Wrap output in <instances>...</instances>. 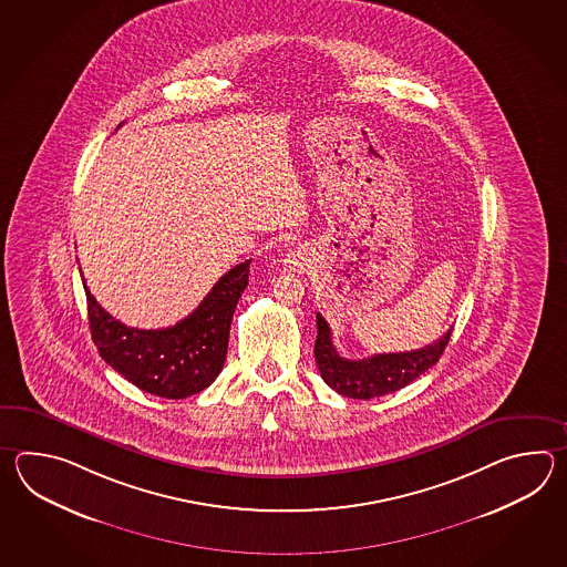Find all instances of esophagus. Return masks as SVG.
Returning a JSON list of instances; mask_svg holds the SVG:
<instances>
[{"label": "esophagus", "instance_id": "esophagus-1", "mask_svg": "<svg viewBox=\"0 0 567 567\" xmlns=\"http://www.w3.org/2000/svg\"><path fill=\"white\" fill-rule=\"evenodd\" d=\"M289 267H293V269H306V267L310 266V257L308 254L303 251V249H298V251H293V254L288 257Z\"/></svg>", "mask_w": 567, "mask_h": 567}]
</instances>
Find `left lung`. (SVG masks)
Masks as SVG:
<instances>
[{
	"label": "left lung",
	"mask_w": 567,
	"mask_h": 567,
	"mask_svg": "<svg viewBox=\"0 0 567 567\" xmlns=\"http://www.w3.org/2000/svg\"><path fill=\"white\" fill-rule=\"evenodd\" d=\"M318 337L313 344L316 364L328 386H332L337 393L350 399H374L395 393L399 389L410 385L420 374L425 373L430 367H434L444 354L447 340L452 337L450 328L444 337L437 338L432 344L411 352H383L374 354L362 361H350L338 354L332 344L330 326L322 318V313H316Z\"/></svg>",
	"instance_id": "1"
}]
</instances>
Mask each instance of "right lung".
<instances>
[{
  "mask_svg": "<svg viewBox=\"0 0 567 567\" xmlns=\"http://www.w3.org/2000/svg\"><path fill=\"white\" fill-rule=\"evenodd\" d=\"M249 264L251 259L233 267L193 313L162 330L121 324L96 303L83 279L91 337L101 359L157 398L184 399L205 391L227 359L230 320L249 284Z\"/></svg>",
  "mask_w": 567,
  "mask_h": 567,
  "instance_id": "1",
  "label": "right lung"
}]
</instances>
